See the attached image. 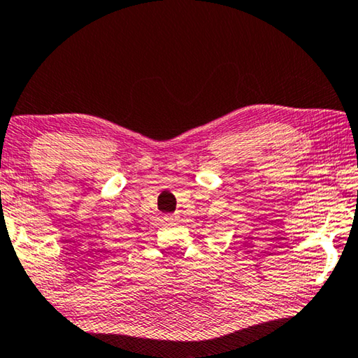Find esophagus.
<instances>
[{
	"label": "esophagus",
	"mask_w": 358,
	"mask_h": 358,
	"mask_svg": "<svg viewBox=\"0 0 358 358\" xmlns=\"http://www.w3.org/2000/svg\"><path fill=\"white\" fill-rule=\"evenodd\" d=\"M164 219L167 220V222H170V220H175V219H177V215H175V214H167V215H165Z\"/></svg>",
	"instance_id": "esophagus-1"
}]
</instances>
